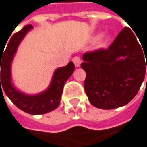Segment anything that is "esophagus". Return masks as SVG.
<instances>
[{
  "label": "esophagus",
  "instance_id": "1",
  "mask_svg": "<svg viewBox=\"0 0 147 147\" xmlns=\"http://www.w3.org/2000/svg\"><path fill=\"white\" fill-rule=\"evenodd\" d=\"M72 61H73V63H74L76 67H79L80 66V64H81V58L79 57H73V59H72Z\"/></svg>",
  "mask_w": 147,
  "mask_h": 147
}]
</instances>
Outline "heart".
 <instances>
[{"label": "heart", "mask_w": 147, "mask_h": 147, "mask_svg": "<svg viewBox=\"0 0 147 147\" xmlns=\"http://www.w3.org/2000/svg\"><path fill=\"white\" fill-rule=\"evenodd\" d=\"M106 41H107V38H106V37L103 38V39L101 40V44H104V43H105V42Z\"/></svg>", "instance_id": "b5f03b06"}]
</instances>
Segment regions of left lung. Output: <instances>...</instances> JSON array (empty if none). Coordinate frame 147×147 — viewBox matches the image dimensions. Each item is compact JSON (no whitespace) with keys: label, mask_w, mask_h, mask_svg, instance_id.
I'll return each instance as SVG.
<instances>
[{"label":"left lung","mask_w":147,"mask_h":147,"mask_svg":"<svg viewBox=\"0 0 147 147\" xmlns=\"http://www.w3.org/2000/svg\"><path fill=\"white\" fill-rule=\"evenodd\" d=\"M140 44L125 27L108 49L83 55L81 67L86 72L84 86L92 105L115 109L127 105L137 95L145 78L147 57V48L142 50Z\"/></svg>","instance_id":"obj_1"}]
</instances>
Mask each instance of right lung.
<instances>
[{
	"label": "right lung",
	"mask_w": 147,
	"mask_h": 147,
	"mask_svg": "<svg viewBox=\"0 0 147 147\" xmlns=\"http://www.w3.org/2000/svg\"><path fill=\"white\" fill-rule=\"evenodd\" d=\"M32 28V25H26L19 32L15 33L7 42L1 57L0 53V92L2 93V90H4L8 98L22 111L32 115H39L57 108L60 104L63 85L74 72L75 65L72 62H69L66 66L57 69L48 90L38 95L28 96L16 90L11 84V63L19 43Z\"/></svg>",
	"instance_id": "obj_1"
}]
</instances>
